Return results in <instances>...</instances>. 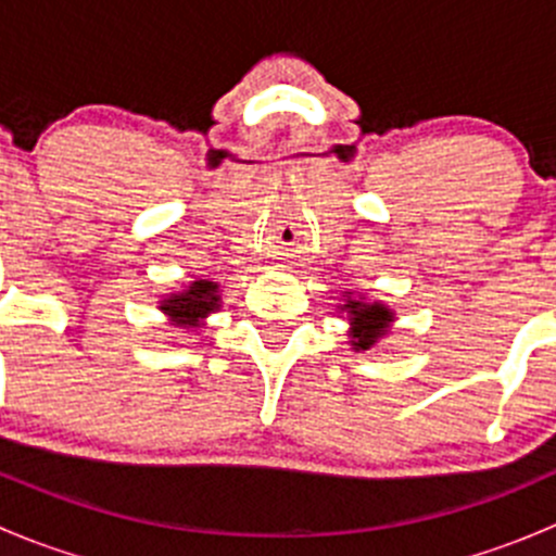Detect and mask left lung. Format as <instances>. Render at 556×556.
<instances>
[{
  "mask_svg": "<svg viewBox=\"0 0 556 556\" xmlns=\"http://www.w3.org/2000/svg\"><path fill=\"white\" fill-rule=\"evenodd\" d=\"M346 309L352 314V346L357 350H368L377 339H382L387 323H390V309H384L382 304H361V301H346Z\"/></svg>",
  "mask_w": 556,
  "mask_h": 556,
  "instance_id": "1",
  "label": "left lung"
}]
</instances>
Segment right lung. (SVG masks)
<instances>
[{"instance_id": "1", "label": "right lung", "mask_w": 556, "mask_h": 556, "mask_svg": "<svg viewBox=\"0 0 556 556\" xmlns=\"http://www.w3.org/2000/svg\"><path fill=\"white\" fill-rule=\"evenodd\" d=\"M220 306V299H217V285L206 282V279H199V282L190 285L188 293L172 295V299L164 301V309L177 325L182 328H199V319L206 317L210 312H215Z\"/></svg>"}]
</instances>
